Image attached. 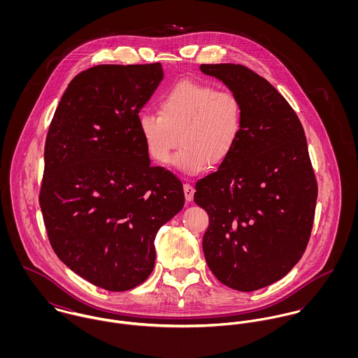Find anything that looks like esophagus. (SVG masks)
Segmentation results:
<instances>
[{"label":"esophagus","instance_id":"esophagus-1","mask_svg":"<svg viewBox=\"0 0 358 358\" xmlns=\"http://www.w3.org/2000/svg\"><path fill=\"white\" fill-rule=\"evenodd\" d=\"M183 192H185V199H186V201H193V199H194V187L192 186V185H189V183H185L183 185Z\"/></svg>","mask_w":358,"mask_h":358}]
</instances>
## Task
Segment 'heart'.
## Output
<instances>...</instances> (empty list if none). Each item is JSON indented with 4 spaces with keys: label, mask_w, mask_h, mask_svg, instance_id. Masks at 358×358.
<instances>
[{
    "label": "heart",
    "mask_w": 358,
    "mask_h": 358,
    "mask_svg": "<svg viewBox=\"0 0 358 358\" xmlns=\"http://www.w3.org/2000/svg\"><path fill=\"white\" fill-rule=\"evenodd\" d=\"M243 124V103L234 92L193 80L169 87L158 99V113L142 111L138 117L149 157L165 165L180 142L175 165L187 175L224 162L240 141Z\"/></svg>",
    "instance_id": "obj_1"
}]
</instances>
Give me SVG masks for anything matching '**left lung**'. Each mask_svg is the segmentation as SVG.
Masks as SVG:
<instances>
[{"label":"left lung","mask_w":358,"mask_h":358,"mask_svg":"<svg viewBox=\"0 0 358 358\" xmlns=\"http://www.w3.org/2000/svg\"><path fill=\"white\" fill-rule=\"evenodd\" d=\"M243 103L244 124L231 155L196 183L208 212V267L229 288L267 287L299 262L313 229L317 180L303 127L284 96L243 64H201Z\"/></svg>","instance_id":"8db88e82"}]
</instances>
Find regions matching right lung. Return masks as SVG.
Listing matches in <instances>:
<instances>
[{
	"instance_id": "1",
	"label": "right lung",
	"mask_w": 358,
	"mask_h": 358,
	"mask_svg": "<svg viewBox=\"0 0 358 358\" xmlns=\"http://www.w3.org/2000/svg\"><path fill=\"white\" fill-rule=\"evenodd\" d=\"M161 63L99 64L77 74L53 114L40 206L52 248L80 277L121 292L145 282L154 240L185 205L182 182L152 166L141 108Z\"/></svg>"
}]
</instances>
